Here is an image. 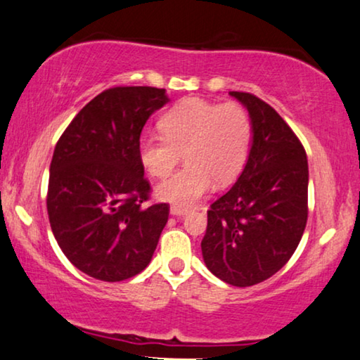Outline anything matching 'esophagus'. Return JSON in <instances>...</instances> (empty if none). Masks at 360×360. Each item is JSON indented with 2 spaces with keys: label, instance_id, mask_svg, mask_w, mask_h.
<instances>
[{
  "label": "esophagus",
  "instance_id": "1",
  "mask_svg": "<svg viewBox=\"0 0 360 360\" xmlns=\"http://www.w3.org/2000/svg\"><path fill=\"white\" fill-rule=\"evenodd\" d=\"M169 214L171 215H174V217H184V215H187L189 214V210L187 209H182V207H176V205H173L169 209Z\"/></svg>",
  "mask_w": 360,
  "mask_h": 360
}]
</instances>
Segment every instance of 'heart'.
Instances as JSON below:
<instances>
[{
  "instance_id": "1",
  "label": "heart",
  "mask_w": 360,
  "mask_h": 360,
  "mask_svg": "<svg viewBox=\"0 0 360 360\" xmlns=\"http://www.w3.org/2000/svg\"><path fill=\"white\" fill-rule=\"evenodd\" d=\"M163 135L140 141V160L153 178H166L184 153L186 168L156 187V197L176 207L194 205L212 184H229L241 173L251 146V122L238 104L192 98L161 119Z\"/></svg>"
}]
</instances>
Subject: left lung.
<instances>
[{"label": "left lung", "mask_w": 360, "mask_h": 360, "mask_svg": "<svg viewBox=\"0 0 360 360\" xmlns=\"http://www.w3.org/2000/svg\"><path fill=\"white\" fill-rule=\"evenodd\" d=\"M251 120V148L240 178L207 212L202 256L235 287L269 279L302 240L308 217V161L279 114L250 93L231 91Z\"/></svg>", "instance_id": "left-lung-1"}]
</instances>
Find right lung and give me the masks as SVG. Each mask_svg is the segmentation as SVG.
Segmentation results:
<instances>
[{"label": "right lung", "mask_w": 360, "mask_h": 360, "mask_svg": "<svg viewBox=\"0 0 360 360\" xmlns=\"http://www.w3.org/2000/svg\"><path fill=\"white\" fill-rule=\"evenodd\" d=\"M169 103L165 89L119 86L96 96L55 146L47 192L50 226L63 255L98 281L130 279L150 264L168 204L146 207L150 184L140 134Z\"/></svg>", "instance_id": "obj_1"}]
</instances>
